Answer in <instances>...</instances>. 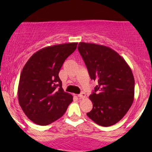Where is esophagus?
Instances as JSON below:
<instances>
[{"label": "esophagus", "instance_id": "esophagus-1", "mask_svg": "<svg viewBox=\"0 0 152 152\" xmlns=\"http://www.w3.org/2000/svg\"><path fill=\"white\" fill-rule=\"evenodd\" d=\"M78 97H80V99L84 98V97H86V93H84V92H82V93H80V94L78 95Z\"/></svg>", "mask_w": 152, "mask_h": 152}]
</instances>
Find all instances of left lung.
Masks as SVG:
<instances>
[{
    "mask_svg": "<svg viewBox=\"0 0 152 152\" xmlns=\"http://www.w3.org/2000/svg\"><path fill=\"white\" fill-rule=\"evenodd\" d=\"M77 48L91 79L97 82L89 96L93 109L87 115L100 126L113 125L125 115L134 102L132 69L119 54L105 45L80 42Z\"/></svg>",
    "mask_w": 152,
    "mask_h": 152,
    "instance_id": "8db88e82",
    "label": "left lung"
}]
</instances>
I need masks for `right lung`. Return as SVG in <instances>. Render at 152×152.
I'll use <instances>...</instances> for the list:
<instances>
[{"instance_id": "right-lung-1", "label": "right lung", "mask_w": 152, "mask_h": 152, "mask_svg": "<svg viewBox=\"0 0 152 152\" xmlns=\"http://www.w3.org/2000/svg\"><path fill=\"white\" fill-rule=\"evenodd\" d=\"M77 43L51 45L39 50L23 68L18 87V102L31 121L45 126L65 113L72 95L64 92L59 72Z\"/></svg>"}]
</instances>
